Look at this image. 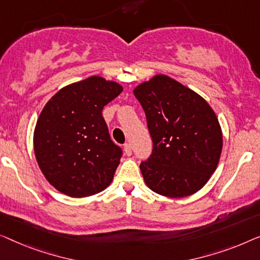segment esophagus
Returning a JSON list of instances; mask_svg holds the SVG:
<instances>
[{
  "instance_id": "obj_1",
  "label": "esophagus",
  "mask_w": 260,
  "mask_h": 260,
  "mask_svg": "<svg viewBox=\"0 0 260 260\" xmlns=\"http://www.w3.org/2000/svg\"><path fill=\"white\" fill-rule=\"evenodd\" d=\"M123 148H125V153L127 155H131L132 154V147H131V144L128 142H126L125 145H123Z\"/></svg>"
}]
</instances>
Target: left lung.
<instances>
[{"mask_svg":"<svg viewBox=\"0 0 260 260\" xmlns=\"http://www.w3.org/2000/svg\"><path fill=\"white\" fill-rule=\"evenodd\" d=\"M153 141L141 162L146 185L168 198L194 194L217 170L222 132L207 101L170 76L158 74L135 87Z\"/></svg>","mask_w":260,"mask_h":260,"instance_id":"left-lung-1","label":"left lung"}]
</instances>
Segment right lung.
I'll return each mask as SVG.
<instances>
[{
    "mask_svg": "<svg viewBox=\"0 0 260 260\" xmlns=\"http://www.w3.org/2000/svg\"><path fill=\"white\" fill-rule=\"evenodd\" d=\"M122 90L118 82L94 75L61 88L43 107L34 153L58 192L83 198L111 185L122 152L111 140L102 109Z\"/></svg>",
    "mask_w": 260,
    "mask_h": 260,
    "instance_id": "right-lung-1",
    "label": "right lung"
}]
</instances>
